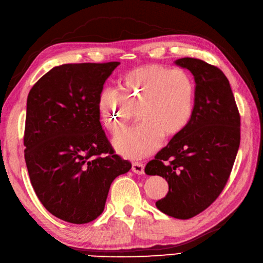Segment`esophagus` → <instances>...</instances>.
I'll return each instance as SVG.
<instances>
[{
    "label": "esophagus",
    "instance_id": "34e87169",
    "mask_svg": "<svg viewBox=\"0 0 263 263\" xmlns=\"http://www.w3.org/2000/svg\"><path fill=\"white\" fill-rule=\"evenodd\" d=\"M132 170H133L135 174L142 175V174H144V164L141 163V162H133Z\"/></svg>",
    "mask_w": 263,
    "mask_h": 263
}]
</instances>
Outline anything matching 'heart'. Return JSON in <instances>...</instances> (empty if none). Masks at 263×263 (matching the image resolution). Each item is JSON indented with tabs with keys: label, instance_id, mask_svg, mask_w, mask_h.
Segmentation results:
<instances>
[{
	"label": "heart",
	"instance_id": "obj_1",
	"mask_svg": "<svg viewBox=\"0 0 263 263\" xmlns=\"http://www.w3.org/2000/svg\"><path fill=\"white\" fill-rule=\"evenodd\" d=\"M120 92L100 90L98 109L112 133L124 129L134 119L137 127L116 138V147L128 158H143L167 139L185 129L194 112L195 83L191 74L159 64L133 69L119 80Z\"/></svg>",
	"mask_w": 263,
	"mask_h": 263
}]
</instances>
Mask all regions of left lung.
I'll list each match as a JSON object with an SVG mask.
<instances>
[{"label":"left lung","instance_id":"8db88e82","mask_svg":"<svg viewBox=\"0 0 263 263\" xmlns=\"http://www.w3.org/2000/svg\"><path fill=\"white\" fill-rule=\"evenodd\" d=\"M175 63L194 76V112L185 129L146 164L145 173L168 181V194L155 203L159 210L190 219L210 206L227 184L240 143V116L218 67L194 58Z\"/></svg>","mask_w":263,"mask_h":263}]
</instances>
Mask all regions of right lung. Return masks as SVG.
<instances>
[{
	"label": "right lung",
	"instance_id": "obj_1",
	"mask_svg": "<svg viewBox=\"0 0 263 263\" xmlns=\"http://www.w3.org/2000/svg\"><path fill=\"white\" fill-rule=\"evenodd\" d=\"M120 62L52 68L28 94L24 135L30 183L53 216L87 223L103 212L111 183L132 163L115 153L98 96Z\"/></svg>",
	"mask_w": 263,
	"mask_h": 263
}]
</instances>
